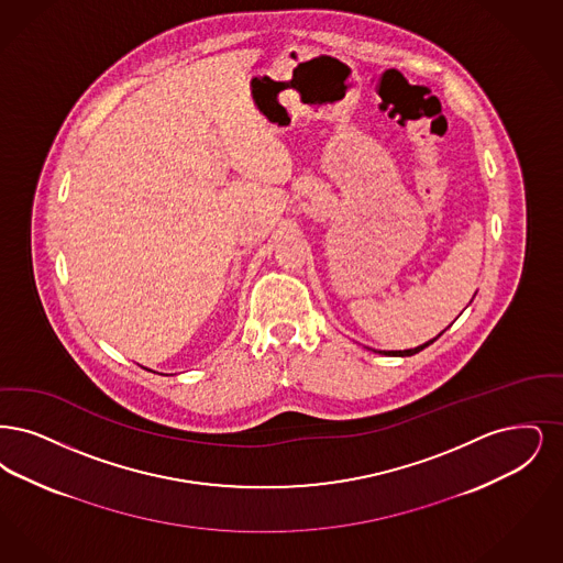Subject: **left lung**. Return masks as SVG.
Masks as SVG:
<instances>
[{
	"label": "left lung",
	"instance_id": "left-lung-1",
	"mask_svg": "<svg viewBox=\"0 0 563 563\" xmlns=\"http://www.w3.org/2000/svg\"><path fill=\"white\" fill-rule=\"evenodd\" d=\"M433 341H435V339H433ZM433 341L420 344V346H416V349H406V351H378V353H385V355H393V357H410V355H415V353H418V351H422L424 346H429V344L433 343Z\"/></svg>",
	"mask_w": 563,
	"mask_h": 563
}]
</instances>
